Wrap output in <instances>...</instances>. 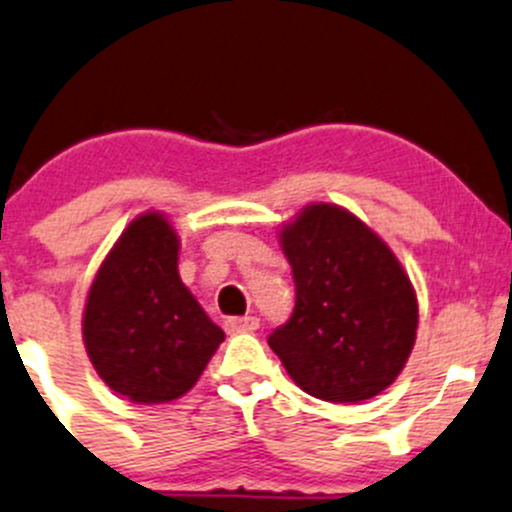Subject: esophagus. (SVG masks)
I'll list each match as a JSON object with an SVG mask.
<instances>
[{
    "mask_svg": "<svg viewBox=\"0 0 512 512\" xmlns=\"http://www.w3.org/2000/svg\"><path fill=\"white\" fill-rule=\"evenodd\" d=\"M224 327H227V332L232 334H241V332H254L258 329V320L256 317H229L227 322H224Z\"/></svg>",
    "mask_w": 512,
    "mask_h": 512,
    "instance_id": "obj_1",
    "label": "esophagus"
}]
</instances>
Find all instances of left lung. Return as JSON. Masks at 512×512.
I'll use <instances>...</instances> for the list:
<instances>
[{"instance_id": "left-lung-1", "label": "left lung", "mask_w": 512, "mask_h": 512, "mask_svg": "<svg viewBox=\"0 0 512 512\" xmlns=\"http://www.w3.org/2000/svg\"><path fill=\"white\" fill-rule=\"evenodd\" d=\"M295 310L268 346L305 393L361 403L398 378L417 337V295L386 241L356 214L312 202L280 227Z\"/></svg>"}]
</instances>
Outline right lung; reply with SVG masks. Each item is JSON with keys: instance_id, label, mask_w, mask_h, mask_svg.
<instances>
[{"instance_id": "1", "label": "right lung", "mask_w": 512, "mask_h": 512, "mask_svg": "<svg viewBox=\"0 0 512 512\" xmlns=\"http://www.w3.org/2000/svg\"><path fill=\"white\" fill-rule=\"evenodd\" d=\"M178 251V232L166 214H139L87 293V356L97 376L131 403L178 400L224 342L222 329L180 280Z\"/></svg>"}]
</instances>
